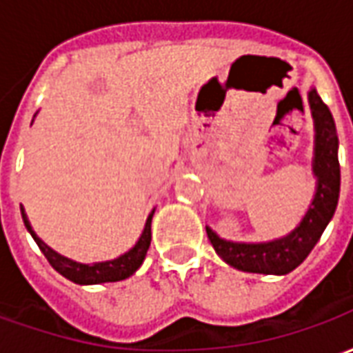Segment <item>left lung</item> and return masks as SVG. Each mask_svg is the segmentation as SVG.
I'll use <instances>...</instances> for the list:
<instances>
[{
    "label": "left lung",
    "instance_id": "1",
    "mask_svg": "<svg viewBox=\"0 0 353 353\" xmlns=\"http://www.w3.org/2000/svg\"><path fill=\"white\" fill-rule=\"evenodd\" d=\"M312 117L316 124L314 174L318 177L316 196L301 225L288 236L265 244H230L206 227L208 238L215 253L225 263L242 272L288 274L301 265L318 244L323 230L334 215L341 192V164H339V136L333 115L316 88L308 92Z\"/></svg>",
    "mask_w": 353,
    "mask_h": 353
}]
</instances>
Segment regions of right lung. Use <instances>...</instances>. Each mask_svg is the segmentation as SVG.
<instances>
[{
	"label": "right lung",
	"instance_id": "1",
	"mask_svg": "<svg viewBox=\"0 0 353 353\" xmlns=\"http://www.w3.org/2000/svg\"><path fill=\"white\" fill-rule=\"evenodd\" d=\"M22 212V219H24V225L26 229L30 230V234L34 236V240L39 245V250L43 252V255L47 257V261L50 263V266L60 272L64 278L72 280L73 283H79V285H90V283H105V281H121L126 280L128 276L138 270L143 259H145L147 250L151 245V219H153V214L151 212L149 217H147L145 229L139 236L138 244L132 248L130 252H126L121 257H117L113 261H105V263H94V265H83V263H75V261L68 259V257H62L60 253H57L54 250H50L49 245L43 242L41 238L35 234L32 230V225L28 221L26 214H24V208H20Z\"/></svg>",
	"mask_w": 353,
	"mask_h": 353
}]
</instances>
